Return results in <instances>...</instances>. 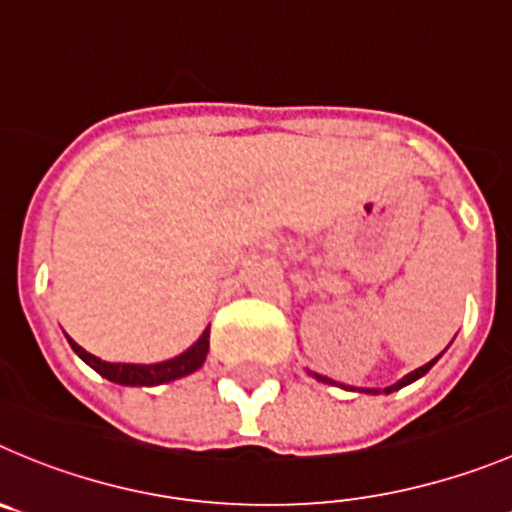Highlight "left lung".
<instances>
[{
	"label": "left lung",
	"instance_id": "left-lung-1",
	"mask_svg": "<svg viewBox=\"0 0 512 512\" xmlns=\"http://www.w3.org/2000/svg\"><path fill=\"white\" fill-rule=\"evenodd\" d=\"M434 361H437V358H432V361H429V364H424V366H419V369H414L412 374H407V376H404V379H401V381H396L394 386H389V389H384V391H386V394H391V391L401 389V386L412 384V381H417L419 376H424V374H427L429 369H432V366H434ZM313 376H315V379H318V381H328V384H333L331 379H323V376H318V374H313ZM369 394H376V391H369Z\"/></svg>",
	"mask_w": 512,
	"mask_h": 512
}]
</instances>
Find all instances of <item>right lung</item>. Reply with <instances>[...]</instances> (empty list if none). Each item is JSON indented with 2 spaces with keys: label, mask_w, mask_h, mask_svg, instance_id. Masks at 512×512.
<instances>
[{
  "label": "right lung",
  "mask_w": 512,
  "mask_h": 512,
  "mask_svg": "<svg viewBox=\"0 0 512 512\" xmlns=\"http://www.w3.org/2000/svg\"><path fill=\"white\" fill-rule=\"evenodd\" d=\"M73 351L83 358L85 364L93 366L100 376H105L113 384L121 386H156V384H166V381L181 379V376L191 374V371H197L199 366L204 364V358H207L209 351V328L202 333L194 346L189 351H184L181 356L171 358V361H161V364H108V361H100L98 356L88 353L85 348H80L73 338H68Z\"/></svg>",
  "instance_id": "right-lung-1"
}]
</instances>
